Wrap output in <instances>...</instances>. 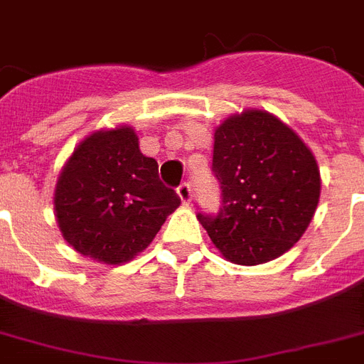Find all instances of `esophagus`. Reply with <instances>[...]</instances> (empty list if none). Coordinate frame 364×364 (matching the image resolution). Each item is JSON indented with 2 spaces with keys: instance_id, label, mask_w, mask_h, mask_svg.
Segmentation results:
<instances>
[{
  "instance_id": "1",
  "label": "esophagus",
  "mask_w": 364,
  "mask_h": 364,
  "mask_svg": "<svg viewBox=\"0 0 364 364\" xmlns=\"http://www.w3.org/2000/svg\"><path fill=\"white\" fill-rule=\"evenodd\" d=\"M177 194H179V198H181L183 204H188L191 198H193V188L188 183H181L179 187H177Z\"/></svg>"
}]
</instances>
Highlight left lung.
Masks as SVG:
<instances>
[{
	"instance_id": "1",
	"label": "left lung",
	"mask_w": 364,
	"mask_h": 364,
	"mask_svg": "<svg viewBox=\"0 0 364 364\" xmlns=\"http://www.w3.org/2000/svg\"><path fill=\"white\" fill-rule=\"evenodd\" d=\"M217 215L198 213L211 242L234 264L277 259L302 238L316 213L321 177L306 143L268 111L247 109L215 130Z\"/></svg>"
}]
</instances>
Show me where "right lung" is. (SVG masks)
<instances>
[{
	"instance_id": "right-lung-1",
	"label": "right lung",
	"mask_w": 364,
	"mask_h": 364,
	"mask_svg": "<svg viewBox=\"0 0 364 364\" xmlns=\"http://www.w3.org/2000/svg\"><path fill=\"white\" fill-rule=\"evenodd\" d=\"M181 200L139 151L134 128L98 130L75 147L54 191L60 232L77 253L122 264L153 242Z\"/></svg>"
}]
</instances>
